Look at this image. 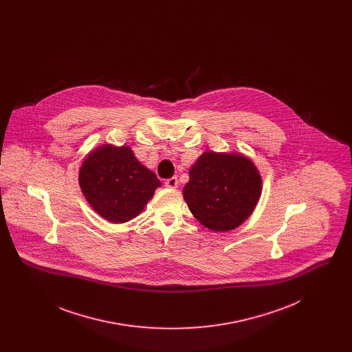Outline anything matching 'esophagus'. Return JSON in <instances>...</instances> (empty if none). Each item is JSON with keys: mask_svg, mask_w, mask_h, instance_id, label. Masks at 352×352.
I'll list each match as a JSON object with an SVG mask.
<instances>
[{"mask_svg": "<svg viewBox=\"0 0 352 352\" xmlns=\"http://www.w3.org/2000/svg\"><path fill=\"white\" fill-rule=\"evenodd\" d=\"M165 186H166L168 188H177V187H178V178H177V177L168 178V181L165 182Z\"/></svg>", "mask_w": 352, "mask_h": 352, "instance_id": "obj_1", "label": "esophagus"}]
</instances>
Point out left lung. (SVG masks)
Instances as JSON below:
<instances>
[{
	"instance_id": "1",
	"label": "left lung",
	"mask_w": 352,
	"mask_h": 352,
	"mask_svg": "<svg viewBox=\"0 0 352 352\" xmlns=\"http://www.w3.org/2000/svg\"><path fill=\"white\" fill-rule=\"evenodd\" d=\"M188 174L184 201L197 220L215 232L244 223L261 195V175L243 154L206 151Z\"/></svg>"
}]
</instances>
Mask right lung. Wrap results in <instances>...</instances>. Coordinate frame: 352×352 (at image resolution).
I'll list each match as a JSON object with an SVG mask.
<instances>
[{"label":"right lung","instance_id":"add662e5","mask_svg":"<svg viewBox=\"0 0 352 352\" xmlns=\"http://www.w3.org/2000/svg\"><path fill=\"white\" fill-rule=\"evenodd\" d=\"M79 184L91 207L118 224L138 217L161 182L138 162L129 146L105 144L84 160Z\"/></svg>","mask_w":352,"mask_h":352}]
</instances>
